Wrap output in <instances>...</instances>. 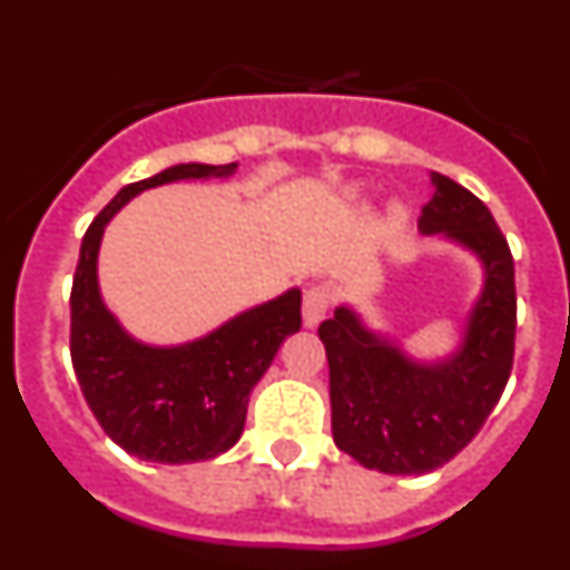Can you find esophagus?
<instances>
[{
    "label": "esophagus",
    "instance_id": "esophagus-1",
    "mask_svg": "<svg viewBox=\"0 0 570 570\" xmlns=\"http://www.w3.org/2000/svg\"><path fill=\"white\" fill-rule=\"evenodd\" d=\"M328 305H331V296L328 291L322 288V285H314V288L305 291V299H302V320L308 328H316L325 314H328Z\"/></svg>",
    "mask_w": 570,
    "mask_h": 570
}]
</instances>
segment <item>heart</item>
<instances>
[{"label":"heart","mask_w":570,"mask_h":570,"mask_svg":"<svg viewBox=\"0 0 570 570\" xmlns=\"http://www.w3.org/2000/svg\"><path fill=\"white\" fill-rule=\"evenodd\" d=\"M400 216H402V210L394 208V219H400Z\"/></svg>","instance_id":"b5f03b06"}]
</instances>
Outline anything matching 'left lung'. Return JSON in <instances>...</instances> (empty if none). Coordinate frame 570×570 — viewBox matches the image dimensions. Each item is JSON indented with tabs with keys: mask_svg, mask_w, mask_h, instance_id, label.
I'll use <instances>...</instances> for the list:
<instances>
[{
	"mask_svg": "<svg viewBox=\"0 0 570 570\" xmlns=\"http://www.w3.org/2000/svg\"><path fill=\"white\" fill-rule=\"evenodd\" d=\"M420 230L473 250L485 285L456 354L416 362L340 305L320 325L331 367V428L340 451L382 473H428L480 434L513 365L517 288L508 239L482 199L431 170Z\"/></svg>",
	"mask_w": 570,
	"mask_h": 570,
	"instance_id": "left-lung-1",
	"label": "left lung"
}]
</instances>
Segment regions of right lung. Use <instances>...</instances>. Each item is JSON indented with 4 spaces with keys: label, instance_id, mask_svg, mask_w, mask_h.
I'll list each match as a JSON object with an SVG mask.
<instances>
[{
    "label": "right lung",
    "instance_id": "1",
    "mask_svg": "<svg viewBox=\"0 0 570 570\" xmlns=\"http://www.w3.org/2000/svg\"><path fill=\"white\" fill-rule=\"evenodd\" d=\"M230 165H174L125 185L82 236L70 288V360L85 402L105 434L150 462L214 460L236 445L248 400L285 336L302 325V294L288 291L225 322L203 340L176 347L136 342L105 308L97 256L105 225L136 194L179 179L230 176Z\"/></svg>",
    "mask_w": 570,
    "mask_h": 570
}]
</instances>
